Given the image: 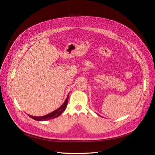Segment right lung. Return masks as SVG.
I'll return each instance as SVG.
<instances>
[{
  "label": "right lung",
  "instance_id": "right-lung-1",
  "mask_svg": "<svg viewBox=\"0 0 155 155\" xmlns=\"http://www.w3.org/2000/svg\"><path fill=\"white\" fill-rule=\"evenodd\" d=\"M70 94V93H69ZM69 94L67 96V98L65 100V101L64 102V104H63L59 108H57V110L53 111L52 112H51L48 114H47V115L43 116H40V117H37V116H32L31 115H28V116H29L30 117L32 118L33 119L36 120V121H47V120H50L51 119H54L55 117H59L61 114L64 111V110L66 109V108L67 107V104H68V97H69Z\"/></svg>",
  "mask_w": 155,
  "mask_h": 155
}]
</instances>
